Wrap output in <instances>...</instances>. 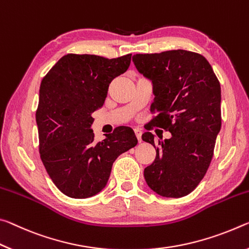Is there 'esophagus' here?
Returning <instances> with one entry per match:
<instances>
[{
  "instance_id": "obj_1",
  "label": "esophagus",
  "mask_w": 249,
  "mask_h": 249,
  "mask_svg": "<svg viewBox=\"0 0 249 249\" xmlns=\"http://www.w3.org/2000/svg\"><path fill=\"white\" fill-rule=\"evenodd\" d=\"M134 133H136V137H137L138 141L141 142V136H142L141 129H139V128H134Z\"/></svg>"
}]
</instances>
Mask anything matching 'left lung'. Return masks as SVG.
I'll return each mask as SVG.
<instances>
[{"label": "left lung", "instance_id": "obj_1", "mask_svg": "<svg viewBox=\"0 0 249 249\" xmlns=\"http://www.w3.org/2000/svg\"><path fill=\"white\" fill-rule=\"evenodd\" d=\"M132 62L153 84L151 112L157 116L150 124L172 134L159 140L156 159L144 169L145 182L161 196H185L204 178L213 158L222 125L221 85L210 63L197 53L136 54ZM142 140L156 148L151 132L142 134Z\"/></svg>", "mask_w": 249, "mask_h": 249}]
</instances>
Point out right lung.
Instances as JSON below:
<instances>
[{
	"mask_svg": "<svg viewBox=\"0 0 249 249\" xmlns=\"http://www.w3.org/2000/svg\"><path fill=\"white\" fill-rule=\"evenodd\" d=\"M130 62L131 54L112 59L67 54L40 83L36 110L40 159L57 189L69 197L99 193L116 159L138 143L129 127L116 128L100 142H95L91 129L92 112L103 107L109 84Z\"/></svg>",
	"mask_w": 249,
	"mask_h": 249,
	"instance_id": "add662e5",
	"label": "right lung"
}]
</instances>
